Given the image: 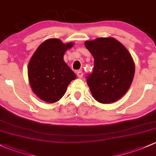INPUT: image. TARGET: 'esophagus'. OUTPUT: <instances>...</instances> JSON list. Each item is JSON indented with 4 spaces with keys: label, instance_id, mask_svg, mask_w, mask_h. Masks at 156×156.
<instances>
[{
    "label": "esophagus",
    "instance_id": "obj_1",
    "mask_svg": "<svg viewBox=\"0 0 156 156\" xmlns=\"http://www.w3.org/2000/svg\"><path fill=\"white\" fill-rule=\"evenodd\" d=\"M76 76H77L79 78H82L83 76V72L82 71V70H78V71L76 72Z\"/></svg>",
    "mask_w": 156,
    "mask_h": 156
}]
</instances>
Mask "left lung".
Masks as SVG:
<instances>
[{"label":"left lung","mask_w":156,"mask_h":156,"mask_svg":"<svg viewBox=\"0 0 156 156\" xmlns=\"http://www.w3.org/2000/svg\"><path fill=\"white\" fill-rule=\"evenodd\" d=\"M94 57V70L86 76L93 98L101 104L121 98L131 86L134 76V61L128 49L113 37L86 41Z\"/></svg>","instance_id":"1"}]
</instances>
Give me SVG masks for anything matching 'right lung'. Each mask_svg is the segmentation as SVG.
I'll list each match as a JSON object with an SVG mask.
<instances>
[{
    "mask_svg": "<svg viewBox=\"0 0 156 156\" xmlns=\"http://www.w3.org/2000/svg\"><path fill=\"white\" fill-rule=\"evenodd\" d=\"M73 43H63L52 38L41 43L28 63V80L35 94L47 103L60 100L76 74L64 61V55Z\"/></svg>",
    "mask_w": 156,
    "mask_h": 156,
    "instance_id": "right-lung-1",
    "label": "right lung"
}]
</instances>
